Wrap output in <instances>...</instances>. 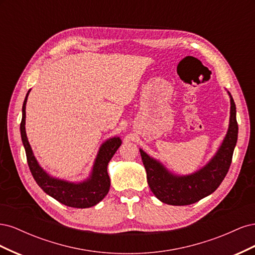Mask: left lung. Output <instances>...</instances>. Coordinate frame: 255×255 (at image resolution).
<instances>
[{"mask_svg": "<svg viewBox=\"0 0 255 255\" xmlns=\"http://www.w3.org/2000/svg\"><path fill=\"white\" fill-rule=\"evenodd\" d=\"M228 94L231 101V111L227 135L215 155L198 171L186 175L173 174L160 161L139 149L149 187L159 201L170 205L196 203L213 194L226 177L232 163L238 135L236 106L229 91Z\"/></svg>", "mask_w": 255, "mask_h": 255, "instance_id": "left-lung-1", "label": "left lung"}]
</instances>
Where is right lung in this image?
I'll return each mask as SVG.
<instances>
[{"mask_svg": "<svg viewBox=\"0 0 255 255\" xmlns=\"http://www.w3.org/2000/svg\"><path fill=\"white\" fill-rule=\"evenodd\" d=\"M30 89L27 91L22 106V120L20 132L24 145L27 164L32 175L39 187L58 202L76 208H87L102 201L111 187V180L107 173V165L116 151L121 145L120 137H113L104 141L100 146L91 173L82 182H69L51 176L38 163L30 144L27 140L25 130V106Z\"/></svg>", "mask_w": 255, "mask_h": 255, "instance_id": "right-lung-1", "label": "right lung"}]
</instances>
